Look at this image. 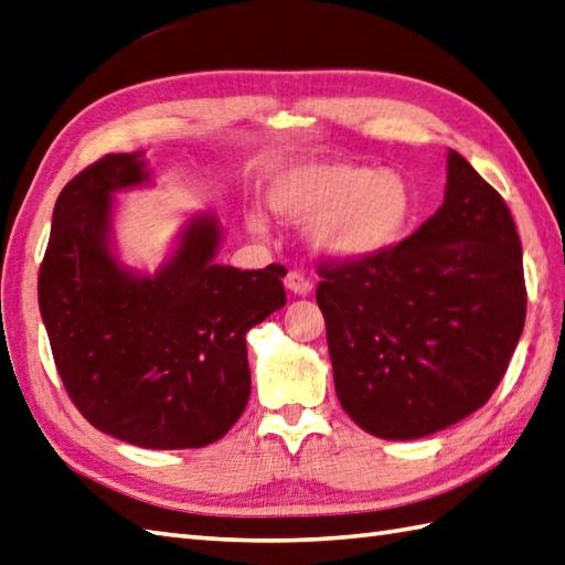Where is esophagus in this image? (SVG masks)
I'll list each match as a JSON object with an SVG mask.
<instances>
[{
  "instance_id": "1",
  "label": "esophagus",
  "mask_w": 565,
  "mask_h": 565,
  "mask_svg": "<svg viewBox=\"0 0 565 565\" xmlns=\"http://www.w3.org/2000/svg\"><path fill=\"white\" fill-rule=\"evenodd\" d=\"M284 284H286V289H289L294 296H308L310 291H313V284H310L301 271H289V274H286Z\"/></svg>"
}]
</instances>
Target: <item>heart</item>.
Here are the masks:
<instances>
[{
	"mask_svg": "<svg viewBox=\"0 0 565 565\" xmlns=\"http://www.w3.org/2000/svg\"><path fill=\"white\" fill-rule=\"evenodd\" d=\"M269 209L284 221L306 223L308 245L332 262L386 255L411 231L415 186L398 170H371L342 160H310L276 170L267 182ZM249 233H267L262 211H247Z\"/></svg>",
	"mask_w": 565,
	"mask_h": 565,
	"instance_id": "heart-1",
	"label": "heart"
}]
</instances>
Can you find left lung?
<instances>
[{"instance_id":"left-lung-1","label":"left lung","mask_w":565,"mask_h":565,"mask_svg":"<svg viewBox=\"0 0 565 565\" xmlns=\"http://www.w3.org/2000/svg\"><path fill=\"white\" fill-rule=\"evenodd\" d=\"M340 405L369 435L419 439L483 407L526 316L510 209L459 152L439 211L386 255L320 267Z\"/></svg>"}]
</instances>
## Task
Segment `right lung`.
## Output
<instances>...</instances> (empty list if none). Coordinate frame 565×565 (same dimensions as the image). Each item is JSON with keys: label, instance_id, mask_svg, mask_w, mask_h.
<instances>
[{"label": "right lung", "instance_id": "right-lung-1", "mask_svg": "<svg viewBox=\"0 0 565 565\" xmlns=\"http://www.w3.org/2000/svg\"><path fill=\"white\" fill-rule=\"evenodd\" d=\"M146 152L106 154L60 191L39 274L41 318L72 403L142 449L221 439L249 398L245 334L284 308V267L215 262L223 227L189 215L154 274L118 257L116 194L152 186Z\"/></svg>", "mask_w": 565, "mask_h": 565}]
</instances>
